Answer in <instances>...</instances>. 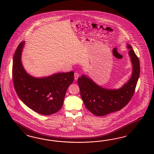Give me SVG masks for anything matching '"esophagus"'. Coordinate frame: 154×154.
<instances>
[{"label":"esophagus","instance_id":"esophagus-1","mask_svg":"<svg viewBox=\"0 0 154 154\" xmlns=\"http://www.w3.org/2000/svg\"><path fill=\"white\" fill-rule=\"evenodd\" d=\"M75 81H77V79H78V78H79V75L78 74V73H75Z\"/></svg>","mask_w":154,"mask_h":154}]
</instances>
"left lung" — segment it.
I'll list each match as a JSON object with an SVG mask.
<instances>
[{"instance_id":"8db88e82","label":"left lung","mask_w":154,"mask_h":154,"mask_svg":"<svg viewBox=\"0 0 154 154\" xmlns=\"http://www.w3.org/2000/svg\"><path fill=\"white\" fill-rule=\"evenodd\" d=\"M127 48L129 50L128 54L132 63V75L120 89L103 88L85 75H82L78 79L84 104L90 112L96 116H105L120 110L131 100L134 93L140 76V61L129 44H127Z\"/></svg>"}]
</instances>
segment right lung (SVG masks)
<instances>
[{"instance_id":"1","label":"right lung","mask_w":154,"mask_h":154,"mask_svg":"<svg viewBox=\"0 0 154 154\" xmlns=\"http://www.w3.org/2000/svg\"><path fill=\"white\" fill-rule=\"evenodd\" d=\"M25 41L14 53L12 79L16 93L23 103L34 111L50 115L62 107L65 93L74 80V72L57 73L42 78L29 75L23 68L21 54Z\"/></svg>"}]
</instances>
